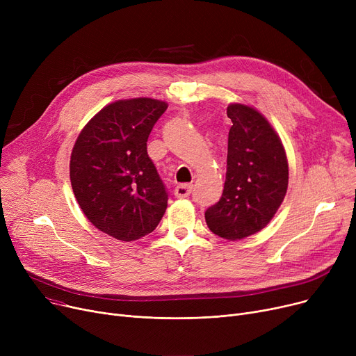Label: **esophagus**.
<instances>
[{
	"mask_svg": "<svg viewBox=\"0 0 356 356\" xmlns=\"http://www.w3.org/2000/svg\"><path fill=\"white\" fill-rule=\"evenodd\" d=\"M192 189H193L192 184H180V186H177V188L175 189V196L180 197V199L189 197L191 193H192Z\"/></svg>",
	"mask_w": 356,
	"mask_h": 356,
	"instance_id": "1",
	"label": "esophagus"
}]
</instances>
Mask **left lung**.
<instances>
[{
  "mask_svg": "<svg viewBox=\"0 0 356 356\" xmlns=\"http://www.w3.org/2000/svg\"><path fill=\"white\" fill-rule=\"evenodd\" d=\"M227 177L220 199L204 212L209 229L236 241L263 229L284 200L289 163L270 122L251 106L231 104Z\"/></svg>",
  "mask_w": 356,
  "mask_h": 356,
  "instance_id": "obj_1",
  "label": "left lung"
}]
</instances>
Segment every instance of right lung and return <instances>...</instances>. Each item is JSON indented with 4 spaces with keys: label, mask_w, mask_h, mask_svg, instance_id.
<instances>
[{
    "label": "right lung",
    "mask_w": 356,
    "mask_h": 356,
    "mask_svg": "<svg viewBox=\"0 0 356 356\" xmlns=\"http://www.w3.org/2000/svg\"><path fill=\"white\" fill-rule=\"evenodd\" d=\"M167 104L134 98L106 105L82 129L70 156V183L85 216L121 241L153 232L168 192L147 153Z\"/></svg>",
    "instance_id": "add662e5"
}]
</instances>
